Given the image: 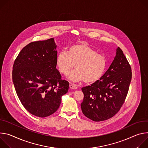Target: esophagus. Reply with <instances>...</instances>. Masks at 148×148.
I'll use <instances>...</instances> for the list:
<instances>
[{
    "label": "esophagus",
    "mask_w": 148,
    "mask_h": 148,
    "mask_svg": "<svg viewBox=\"0 0 148 148\" xmlns=\"http://www.w3.org/2000/svg\"><path fill=\"white\" fill-rule=\"evenodd\" d=\"M69 87L71 89H77V86L75 84H71L69 85Z\"/></svg>",
    "instance_id": "1"
}]
</instances>
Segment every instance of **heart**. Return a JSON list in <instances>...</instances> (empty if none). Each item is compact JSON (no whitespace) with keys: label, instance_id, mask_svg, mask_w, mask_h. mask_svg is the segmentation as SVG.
I'll return each mask as SVG.
<instances>
[{"label":"heart","instance_id":"1","mask_svg":"<svg viewBox=\"0 0 148 148\" xmlns=\"http://www.w3.org/2000/svg\"><path fill=\"white\" fill-rule=\"evenodd\" d=\"M56 64L59 72L66 76L73 68L75 69L68 76L72 81L84 80L86 84H94L103 75L107 66L105 55L86 43L71 46L68 52L62 51L57 55Z\"/></svg>","mask_w":148,"mask_h":148}]
</instances>
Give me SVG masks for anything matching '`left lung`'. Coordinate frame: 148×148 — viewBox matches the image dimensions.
Instances as JSON below:
<instances>
[{"label": "left lung", "mask_w": 148, "mask_h": 148, "mask_svg": "<svg viewBox=\"0 0 148 148\" xmlns=\"http://www.w3.org/2000/svg\"><path fill=\"white\" fill-rule=\"evenodd\" d=\"M109 68L97 82L82 88L81 109L88 118L99 122L113 117L125 102L132 79V69L121 49Z\"/></svg>", "instance_id": "1"}]
</instances>
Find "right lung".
Listing matches in <instances>:
<instances>
[{
    "instance_id": "obj_1",
    "label": "right lung",
    "mask_w": 148,
    "mask_h": 148,
    "mask_svg": "<svg viewBox=\"0 0 148 148\" xmlns=\"http://www.w3.org/2000/svg\"><path fill=\"white\" fill-rule=\"evenodd\" d=\"M56 48L53 38L32 42L22 49L13 66V82L21 102L40 118L54 113L69 89V82L56 68Z\"/></svg>"
}]
</instances>
